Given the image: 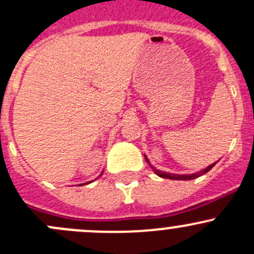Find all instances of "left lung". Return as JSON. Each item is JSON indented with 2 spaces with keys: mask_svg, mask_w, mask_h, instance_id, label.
Here are the masks:
<instances>
[{
  "mask_svg": "<svg viewBox=\"0 0 254 254\" xmlns=\"http://www.w3.org/2000/svg\"><path fill=\"white\" fill-rule=\"evenodd\" d=\"M144 158H146L147 163H148L149 165H150L149 160H148V159H147L146 155H144ZM216 163H217V161H216ZM216 163L211 164V165H210V166H207V168H206V169L201 170V171H199V172H195V174H191V175H177V174H170V172H165V171H160V170H157V169L154 168V166H152V165H150V168L153 169V171H154L155 174H157L159 177H163V178H169V180H181V181H189V180H194V178H197V177L202 176V175H205L206 172H208V171H210V170L212 169L214 165H216Z\"/></svg>",
  "mask_w": 254,
  "mask_h": 254,
  "instance_id": "1",
  "label": "left lung"
}]
</instances>
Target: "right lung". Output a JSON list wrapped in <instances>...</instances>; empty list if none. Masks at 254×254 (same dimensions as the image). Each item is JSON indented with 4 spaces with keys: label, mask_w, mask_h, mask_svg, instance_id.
Segmentation results:
<instances>
[{
    "label": "right lung",
    "mask_w": 254,
    "mask_h": 254,
    "mask_svg": "<svg viewBox=\"0 0 254 254\" xmlns=\"http://www.w3.org/2000/svg\"><path fill=\"white\" fill-rule=\"evenodd\" d=\"M89 183H90V182H88V183H84V185H89Z\"/></svg>",
    "instance_id": "obj_1"
}]
</instances>
